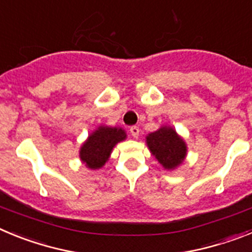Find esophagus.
<instances>
[{
	"label": "esophagus",
	"instance_id": "34e87169",
	"mask_svg": "<svg viewBox=\"0 0 252 252\" xmlns=\"http://www.w3.org/2000/svg\"><path fill=\"white\" fill-rule=\"evenodd\" d=\"M130 132H131V135H132L133 139H137V137H139L140 130L137 126H132V127H130Z\"/></svg>",
	"mask_w": 252,
	"mask_h": 252
}]
</instances>
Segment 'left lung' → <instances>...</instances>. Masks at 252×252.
Wrapping results in <instances>:
<instances>
[{
  "mask_svg": "<svg viewBox=\"0 0 252 252\" xmlns=\"http://www.w3.org/2000/svg\"><path fill=\"white\" fill-rule=\"evenodd\" d=\"M145 141L150 153L166 170H174L186 160L187 142L169 125H162L157 131L149 133Z\"/></svg>",
  "mask_w": 252,
  "mask_h": 252,
  "instance_id": "1",
  "label": "left lung"
}]
</instances>
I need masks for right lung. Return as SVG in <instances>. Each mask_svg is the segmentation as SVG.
Instances as JSON below:
<instances>
[{"label":"right lung","mask_w":252,"mask_h":252,"mask_svg":"<svg viewBox=\"0 0 252 252\" xmlns=\"http://www.w3.org/2000/svg\"><path fill=\"white\" fill-rule=\"evenodd\" d=\"M127 135L122 127H112L101 125L91 132L79 149V159L91 170L103 168L113 148L119 142L126 140Z\"/></svg>","instance_id":"1"}]
</instances>
